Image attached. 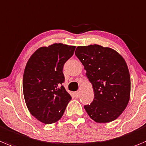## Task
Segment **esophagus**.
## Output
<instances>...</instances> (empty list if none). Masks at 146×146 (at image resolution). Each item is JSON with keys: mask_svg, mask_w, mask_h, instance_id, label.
Listing matches in <instances>:
<instances>
[{"mask_svg": "<svg viewBox=\"0 0 146 146\" xmlns=\"http://www.w3.org/2000/svg\"><path fill=\"white\" fill-rule=\"evenodd\" d=\"M74 96H75V97H76V98H78L79 96H80V92H79V91L75 92Z\"/></svg>", "mask_w": 146, "mask_h": 146, "instance_id": "34e87169", "label": "esophagus"}]
</instances>
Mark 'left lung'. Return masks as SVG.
Wrapping results in <instances>:
<instances>
[{
  "instance_id": "left-lung-1",
  "label": "left lung",
  "mask_w": 146,
  "mask_h": 146,
  "mask_svg": "<svg viewBox=\"0 0 146 146\" xmlns=\"http://www.w3.org/2000/svg\"><path fill=\"white\" fill-rule=\"evenodd\" d=\"M75 54L84 66L94 98L84 108L97 123H109L121 115L131 94V78L123 58L99 45L78 46Z\"/></svg>"
}]
</instances>
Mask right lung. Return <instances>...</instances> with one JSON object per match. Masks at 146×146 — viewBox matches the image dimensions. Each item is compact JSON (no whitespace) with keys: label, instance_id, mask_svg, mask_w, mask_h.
Instances as JSON below:
<instances>
[{"label":"right lung","instance_id":"1","mask_svg":"<svg viewBox=\"0 0 146 146\" xmlns=\"http://www.w3.org/2000/svg\"><path fill=\"white\" fill-rule=\"evenodd\" d=\"M75 49L76 46L54 43L38 49L27 62L23 78L24 98L31 115L43 123L60 119L71 100L62 86L63 68Z\"/></svg>","mask_w":146,"mask_h":146}]
</instances>
